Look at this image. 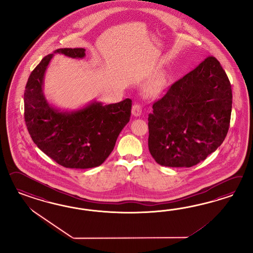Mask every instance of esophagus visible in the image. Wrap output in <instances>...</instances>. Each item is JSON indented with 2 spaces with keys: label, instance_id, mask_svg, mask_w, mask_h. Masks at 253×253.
<instances>
[{
  "label": "esophagus",
  "instance_id": "1",
  "mask_svg": "<svg viewBox=\"0 0 253 253\" xmlns=\"http://www.w3.org/2000/svg\"><path fill=\"white\" fill-rule=\"evenodd\" d=\"M131 114L134 117H139L142 114V107L138 104H134L131 108Z\"/></svg>",
  "mask_w": 253,
  "mask_h": 253
}]
</instances>
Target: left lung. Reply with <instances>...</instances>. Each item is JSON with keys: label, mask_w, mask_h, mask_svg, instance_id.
Instances as JSON below:
<instances>
[{"label": "left lung", "mask_w": 253, "mask_h": 253, "mask_svg": "<svg viewBox=\"0 0 253 253\" xmlns=\"http://www.w3.org/2000/svg\"><path fill=\"white\" fill-rule=\"evenodd\" d=\"M232 89L209 56L170 86L148 114V148L161 166L189 168L222 145L229 129Z\"/></svg>", "instance_id": "1"}]
</instances>
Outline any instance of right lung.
I'll use <instances>...</instances> for the list:
<instances>
[{
  "label": "right lung",
  "instance_id": "obj_1",
  "mask_svg": "<svg viewBox=\"0 0 253 253\" xmlns=\"http://www.w3.org/2000/svg\"><path fill=\"white\" fill-rule=\"evenodd\" d=\"M82 59L84 48H61L44 56L31 72L24 93V115L32 141L66 168L100 166L112 152L117 138L129 123L131 100L103 105L92 101L75 110H61L46 99L44 75L54 54Z\"/></svg>",
  "mask_w": 253,
  "mask_h": 253
}]
</instances>
